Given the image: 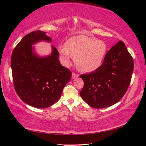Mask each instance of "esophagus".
Listing matches in <instances>:
<instances>
[{
	"label": "esophagus",
	"instance_id": "34e87169",
	"mask_svg": "<svg viewBox=\"0 0 146 146\" xmlns=\"http://www.w3.org/2000/svg\"><path fill=\"white\" fill-rule=\"evenodd\" d=\"M78 74H76L75 73H72V78H75L76 77H78Z\"/></svg>",
	"mask_w": 146,
	"mask_h": 146
}]
</instances>
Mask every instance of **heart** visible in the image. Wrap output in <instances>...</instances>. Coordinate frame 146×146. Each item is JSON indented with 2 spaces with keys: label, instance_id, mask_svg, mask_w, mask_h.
Segmentation results:
<instances>
[{
  "label": "heart",
  "instance_id": "obj_1",
  "mask_svg": "<svg viewBox=\"0 0 146 146\" xmlns=\"http://www.w3.org/2000/svg\"><path fill=\"white\" fill-rule=\"evenodd\" d=\"M61 58L66 64L70 58H75V64L79 70L83 72H91L99 68L107 52V46L102 41L78 35L70 38L66 46L59 48Z\"/></svg>",
  "mask_w": 146,
  "mask_h": 146
}]
</instances>
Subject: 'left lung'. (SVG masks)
Returning a JSON list of instances; mask_svg holds the SVG:
<instances>
[{
	"label": "left lung",
	"instance_id": "8db88e82",
	"mask_svg": "<svg viewBox=\"0 0 146 146\" xmlns=\"http://www.w3.org/2000/svg\"><path fill=\"white\" fill-rule=\"evenodd\" d=\"M134 62L122 40L109 50L99 68L80 77L84 85L80 97L91 107L100 109L117 103L131 80Z\"/></svg>",
	"mask_w": 146,
	"mask_h": 146
}]
</instances>
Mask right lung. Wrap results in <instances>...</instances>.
I'll return each instance as SVG.
<instances>
[{"label":"right lung","mask_w":146,"mask_h":146,"mask_svg":"<svg viewBox=\"0 0 146 146\" xmlns=\"http://www.w3.org/2000/svg\"><path fill=\"white\" fill-rule=\"evenodd\" d=\"M42 40L51 39L40 30L26 35L14 48L11 58L15 90L24 102L36 108L55 104L71 78V71L61 65L54 46L52 53L46 57L33 53L32 44Z\"/></svg>","instance_id":"1"}]
</instances>
